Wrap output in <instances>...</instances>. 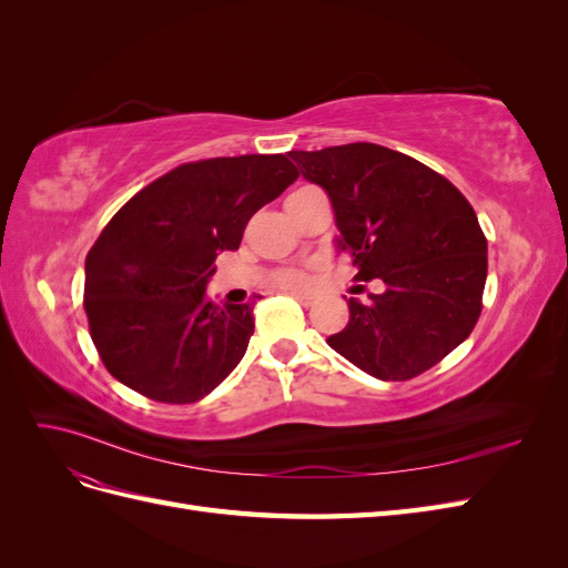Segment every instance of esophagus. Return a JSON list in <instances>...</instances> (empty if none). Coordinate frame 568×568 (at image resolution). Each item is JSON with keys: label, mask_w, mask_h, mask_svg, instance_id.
Here are the masks:
<instances>
[{"label": "esophagus", "mask_w": 568, "mask_h": 568, "mask_svg": "<svg viewBox=\"0 0 568 568\" xmlns=\"http://www.w3.org/2000/svg\"><path fill=\"white\" fill-rule=\"evenodd\" d=\"M291 296H294L301 305H313V296H307V294H298V291H291Z\"/></svg>", "instance_id": "34e87169"}]
</instances>
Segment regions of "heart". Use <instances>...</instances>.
Masks as SVG:
<instances>
[{
  "mask_svg": "<svg viewBox=\"0 0 568 568\" xmlns=\"http://www.w3.org/2000/svg\"><path fill=\"white\" fill-rule=\"evenodd\" d=\"M277 284L280 286H286V288H298L305 284V274L303 272H296V270H288V272H282L277 277Z\"/></svg>",
  "mask_w": 568,
  "mask_h": 568,
  "instance_id": "obj_1",
  "label": "heart"
}]
</instances>
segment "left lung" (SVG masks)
Wrapping results in <instances>:
<instances>
[{
  "mask_svg": "<svg viewBox=\"0 0 568 568\" xmlns=\"http://www.w3.org/2000/svg\"><path fill=\"white\" fill-rule=\"evenodd\" d=\"M288 156L329 196L355 280L384 282L367 303L348 301L346 329L326 343L382 382L438 365L471 334L484 298L488 242L469 201L436 170L379 144Z\"/></svg>",
  "mask_w": 568,
  "mask_h": 568,
  "instance_id": "1",
  "label": "left lung"
}]
</instances>
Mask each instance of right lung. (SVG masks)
Masks as SVG:
<instances>
[{
    "label": "right lung",
    "instance_id": "1",
    "mask_svg": "<svg viewBox=\"0 0 568 568\" xmlns=\"http://www.w3.org/2000/svg\"><path fill=\"white\" fill-rule=\"evenodd\" d=\"M298 178L282 153L184 163L134 194L84 261V313L101 363L159 403H196L242 363L253 303L215 305V257Z\"/></svg>",
    "mask_w": 568,
    "mask_h": 568
}]
</instances>
